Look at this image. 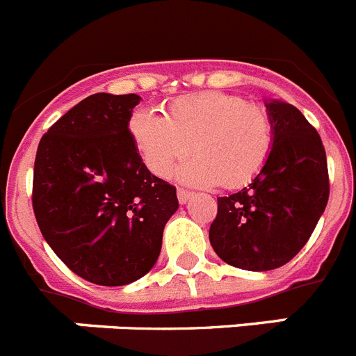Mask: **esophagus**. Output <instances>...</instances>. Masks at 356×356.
Segmentation results:
<instances>
[{
	"label": "esophagus",
	"mask_w": 356,
	"mask_h": 356,
	"mask_svg": "<svg viewBox=\"0 0 356 356\" xmlns=\"http://www.w3.org/2000/svg\"><path fill=\"white\" fill-rule=\"evenodd\" d=\"M178 201H180V205H185L191 197H193V193L191 191H185V188H178Z\"/></svg>",
	"instance_id": "1"
}]
</instances>
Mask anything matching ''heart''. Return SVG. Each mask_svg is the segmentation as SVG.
Segmentation results:
<instances>
[{
	"label": "heart",
	"mask_w": 356,
	"mask_h": 356,
	"mask_svg": "<svg viewBox=\"0 0 356 356\" xmlns=\"http://www.w3.org/2000/svg\"><path fill=\"white\" fill-rule=\"evenodd\" d=\"M130 134L153 175L168 176L191 151L178 176L187 184L237 188L250 184L271 155L273 122L259 105L241 96L207 90L169 103L162 115L140 110Z\"/></svg>",
	"instance_id": "b5f03b06"
}]
</instances>
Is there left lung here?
<instances>
[{
	"label": "left lung",
	"instance_id": "left-lung-1",
	"mask_svg": "<svg viewBox=\"0 0 356 356\" xmlns=\"http://www.w3.org/2000/svg\"><path fill=\"white\" fill-rule=\"evenodd\" d=\"M271 155L238 193L217 197L210 244L219 259L246 271H271L300 253L328 203L325 146L294 105L266 99Z\"/></svg>",
	"mask_w": 356,
	"mask_h": 356
}]
</instances>
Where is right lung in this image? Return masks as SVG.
<instances>
[{
  "instance_id": "obj_1",
  "label": "right lung",
  "mask_w": 356,
  "mask_h": 356,
  "mask_svg": "<svg viewBox=\"0 0 356 356\" xmlns=\"http://www.w3.org/2000/svg\"><path fill=\"white\" fill-rule=\"evenodd\" d=\"M137 94L97 92L72 106L37 147L33 212L56 257L105 287L143 278L178 210L176 188L151 175L130 134Z\"/></svg>"
}]
</instances>
